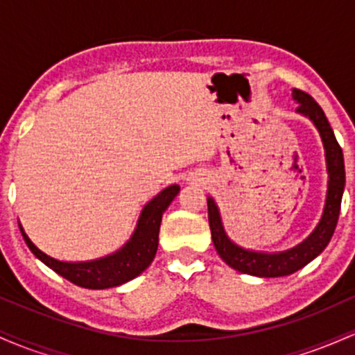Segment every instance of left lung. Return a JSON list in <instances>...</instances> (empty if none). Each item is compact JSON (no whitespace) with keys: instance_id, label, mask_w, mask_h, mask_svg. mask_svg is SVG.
Masks as SVG:
<instances>
[{"instance_id":"left-lung-1","label":"left lung","mask_w":355,"mask_h":355,"mask_svg":"<svg viewBox=\"0 0 355 355\" xmlns=\"http://www.w3.org/2000/svg\"><path fill=\"white\" fill-rule=\"evenodd\" d=\"M292 98L299 103L295 112L307 116L312 121L317 132H319L322 145H324L325 165H327L329 175L325 205L324 210H322L319 223L312 230V234L300 243H297L295 247L287 248V250L282 252H259L237 245L227 235L217 203L211 197H207L209 223L215 250L222 257V260L227 266L242 272V274L255 277H284L294 274L299 268L312 262L317 255L322 254V250L331 242L337 220H339L342 193H344L345 187V168L342 148L337 144L331 123L325 118L319 103L311 95L297 88L292 89Z\"/></svg>"}]
</instances>
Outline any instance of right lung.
I'll return each mask as SVG.
<instances>
[{
  "mask_svg": "<svg viewBox=\"0 0 355 355\" xmlns=\"http://www.w3.org/2000/svg\"><path fill=\"white\" fill-rule=\"evenodd\" d=\"M180 187L170 185L150 200L141 210L138 217L137 227L132 237L126 240L123 247L118 248L113 254L100 257L95 260L85 262H64V260L53 259L48 254L40 250L31 242L26 232L19 223V230L26 242L28 248L33 252L36 259H40L46 267L55 270L56 274L70 280L71 284L85 288H110L135 279L153 262L158 248V232H160L162 215L168 209L170 203L177 197Z\"/></svg>",
  "mask_w": 355,
  "mask_h": 355,
  "instance_id": "add662e5",
  "label": "right lung"
}]
</instances>
